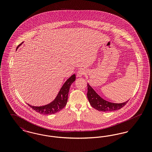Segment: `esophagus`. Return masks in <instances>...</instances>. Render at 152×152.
Instances as JSON below:
<instances>
[{"label":"esophagus","mask_w":152,"mask_h":152,"mask_svg":"<svg viewBox=\"0 0 152 152\" xmlns=\"http://www.w3.org/2000/svg\"><path fill=\"white\" fill-rule=\"evenodd\" d=\"M86 74V71L84 69H80L79 70L77 73V76L80 77H82L83 75H84Z\"/></svg>","instance_id":"esophagus-1"}]
</instances>
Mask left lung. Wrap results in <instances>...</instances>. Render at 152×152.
I'll list each match as a JSON object with an SVG mask.
<instances>
[{"instance_id": "1", "label": "left lung", "mask_w": 152, "mask_h": 152, "mask_svg": "<svg viewBox=\"0 0 152 152\" xmlns=\"http://www.w3.org/2000/svg\"><path fill=\"white\" fill-rule=\"evenodd\" d=\"M88 87V93L87 97L91 105L94 109L102 112H109L118 110L123 108L128 101L123 103H113L111 102L106 101L105 100L101 98V97L97 94L94 89L90 86L89 84H87Z\"/></svg>"}]
</instances>
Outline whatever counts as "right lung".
Listing matches in <instances>:
<instances>
[{"instance_id":"1","label":"right lung","mask_w":152,"mask_h":152,"mask_svg":"<svg viewBox=\"0 0 152 152\" xmlns=\"http://www.w3.org/2000/svg\"><path fill=\"white\" fill-rule=\"evenodd\" d=\"M22 43L23 42L17 47V48L20 47ZM75 79L76 75L73 74L68 79L66 80L65 83L61 88L56 98L50 104L41 107H35L30 105L29 104L28 105L31 108L42 115H52L57 113L66 105L69 88L71 84L75 81Z\"/></svg>"}]
</instances>
